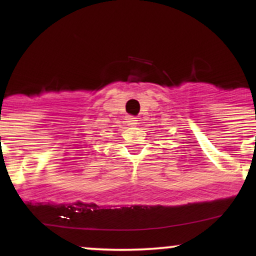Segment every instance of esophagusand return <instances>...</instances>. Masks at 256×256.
<instances>
[{"mask_svg":"<svg viewBox=\"0 0 256 256\" xmlns=\"http://www.w3.org/2000/svg\"><path fill=\"white\" fill-rule=\"evenodd\" d=\"M137 118L136 116H128V125H131V126H134L137 124Z\"/></svg>","mask_w":256,"mask_h":256,"instance_id":"1","label":"esophagus"}]
</instances>
